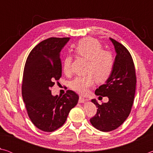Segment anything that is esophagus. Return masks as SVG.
<instances>
[{
  "instance_id": "34e87169",
  "label": "esophagus",
  "mask_w": 153,
  "mask_h": 153,
  "mask_svg": "<svg viewBox=\"0 0 153 153\" xmlns=\"http://www.w3.org/2000/svg\"><path fill=\"white\" fill-rule=\"evenodd\" d=\"M88 99H85L84 98H83V97H79V100H78V102H79V103H83V102H84L85 101H88Z\"/></svg>"
}]
</instances>
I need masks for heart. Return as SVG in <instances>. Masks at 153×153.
<instances>
[{
	"mask_svg": "<svg viewBox=\"0 0 153 153\" xmlns=\"http://www.w3.org/2000/svg\"><path fill=\"white\" fill-rule=\"evenodd\" d=\"M74 48L77 56L88 59V75L84 77H77L71 80L69 87L78 94L85 95L94 86L95 80L98 83H104L109 78L115 66V58L112 52L102 49L100 42L93 38H82ZM71 61L70 55L65 56L62 67L66 75L71 73Z\"/></svg>",
	"mask_w": 153,
	"mask_h": 153,
	"instance_id": "obj_1",
	"label": "heart"
}]
</instances>
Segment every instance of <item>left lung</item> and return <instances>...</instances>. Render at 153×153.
<instances>
[{"label": "left lung", "mask_w": 153, "mask_h": 153, "mask_svg": "<svg viewBox=\"0 0 153 153\" xmlns=\"http://www.w3.org/2000/svg\"><path fill=\"white\" fill-rule=\"evenodd\" d=\"M110 40L117 53L113 71L105 84L95 90L99 97H107L108 101L99 105L92 99L98 109L90 120L95 128L102 131H113L126 120L131 112L136 91V71L131 54L121 43L113 38Z\"/></svg>", "instance_id": "8db88e82"}]
</instances>
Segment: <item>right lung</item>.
I'll list each match as a JSON object with an SVG mask.
<instances>
[{"label":"right lung","instance_id":"1","mask_svg":"<svg viewBox=\"0 0 153 153\" xmlns=\"http://www.w3.org/2000/svg\"><path fill=\"white\" fill-rule=\"evenodd\" d=\"M69 38H49L33 48L25 62L22 93L27 115L33 125L46 132L63 125L69 111L78 102L72 90L52 95L51 88L61 77L60 52Z\"/></svg>","mask_w":153,"mask_h":153}]
</instances>
